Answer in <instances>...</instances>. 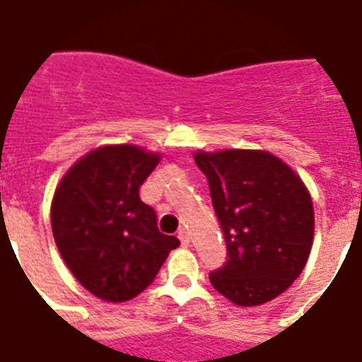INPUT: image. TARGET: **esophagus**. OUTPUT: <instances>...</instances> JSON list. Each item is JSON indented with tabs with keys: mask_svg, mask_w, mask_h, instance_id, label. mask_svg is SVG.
Listing matches in <instances>:
<instances>
[{
	"mask_svg": "<svg viewBox=\"0 0 362 362\" xmlns=\"http://www.w3.org/2000/svg\"><path fill=\"white\" fill-rule=\"evenodd\" d=\"M177 237H179V241L183 243L185 247H187V245H189V243H191V237H189V233H187V231H185V229H179Z\"/></svg>",
	"mask_w": 362,
	"mask_h": 362,
	"instance_id": "1",
	"label": "esophagus"
}]
</instances>
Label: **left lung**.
I'll list each match as a JSON object with an SVG mask.
<instances>
[{
  "label": "left lung",
  "instance_id": "left-lung-1",
  "mask_svg": "<svg viewBox=\"0 0 362 362\" xmlns=\"http://www.w3.org/2000/svg\"><path fill=\"white\" fill-rule=\"evenodd\" d=\"M220 221L228 262L210 284L239 307L278 297L307 264L315 210L299 175L270 152H197Z\"/></svg>",
  "mask_w": 362,
  "mask_h": 362
}]
</instances>
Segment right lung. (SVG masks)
<instances>
[{
	"label": "right lung",
	"mask_w": 362,
	"mask_h": 362,
	"mask_svg": "<svg viewBox=\"0 0 362 362\" xmlns=\"http://www.w3.org/2000/svg\"><path fill=\"white\" fill-rule=\"evenodd\" d=\"M160 154L134 144L100 146L63 175L52 202V229L62 258L92 295L123 303L154 281L179 239L158 229L141 185Z\"/></svg>",
	"instance_id": "right-lung-1"
}]
</instances>
